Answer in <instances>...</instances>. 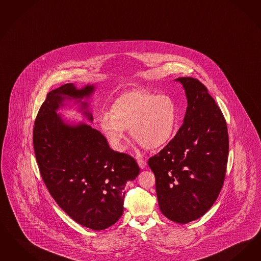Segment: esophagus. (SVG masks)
<instances>
[{
    "instance_id": "esophagus-1",
    "label": "esophagus",
    "mask_w": 261,
    "mask_h": 261,
    "mask_svg": "<svg viewBox=\"0 0 261 261\" xmlns=\"http://www.w3.org/2000/svg\"><path fill=\"white\" fill-rule=\"evenodd\" d=\"M137 162H138V165H139V167L141 168V169H144V168H146V162L145 161V160H144V159L138 158V159H137Z\"/></svg>"
}]
</instances>
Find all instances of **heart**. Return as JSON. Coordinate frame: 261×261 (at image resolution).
<instances>
[{
    "label": "heart",
    "instance_id": "1",
    "mask_svg": "<svg viewBox=\"0 0 261 261\" xmlns=\"http://www.w3.org/2000/svg\"><path fill=\"white\" fill-rule=\"evenodd\" d=\"M179 123V113L174 98L167 94L133 91L117 97L110 115L100 118V127L110 146L124 149L125 130L146 149L166 146L174 138Z\"/></svg>",
    "mask_w": 261,
    "mask_h": 261
}]
</instances>
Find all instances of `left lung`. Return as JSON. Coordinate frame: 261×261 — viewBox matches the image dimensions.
Masks as SVG:
<instances>
[{
  "mask_svg": "<svg viewBox=\"0 0 261 261\" xmlns=\"http://www.w3.org/2000/svg\"><path fill=\"white\" fill-rule=\"evenodd\" d=\"M188 98L184 123L160 152L148 159L160 211L188 223L213 206L222 188L229 150L225 118L197 79L178 77Z\"/></svg>",
  "mask_w": 261,
  "mask_h": 261,
  "instance_id": "1",
  "label": "left lung"
}]
</instances>
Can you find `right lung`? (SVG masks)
<instances>
[{
  "instance_id": "right-lung-1",
  "label": "right lung",
  "mask_w": 261,
  "mask_h": 261,
  "mask_svg": "<svg viewBox=\"0 0 261 261\" xmlns=\"http://www.w3.org/2000/svg\"><path fill=\"white\" fill-rule=\"evenodd\" d=\"M93 91V85L76 89L67 84L47 94L35 120L33 145L43 182L58 206L81 225L103 230L122 216L123 189L140 168L131 155L113 150L98 130L68 125L56 114L65 98L80 102ZM82 105L86 109L87 103Z\"/></svg>"
}]
</instances>
